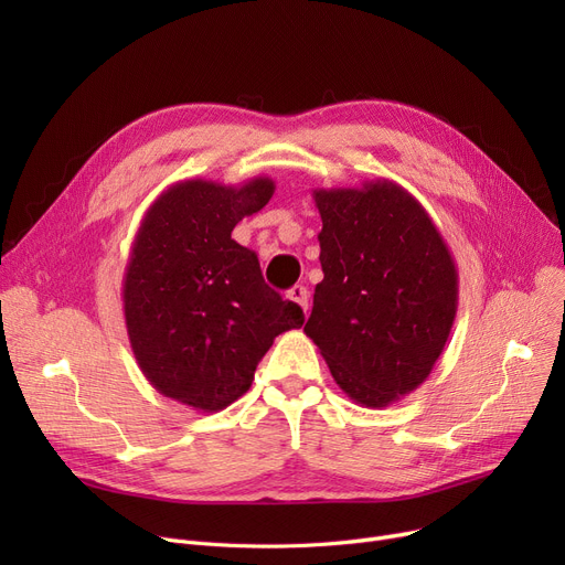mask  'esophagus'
<instances>
[{
	"mask_svg": "<svg viewBox=\"0 0 565 565\" xmlns=\"http://www.w3.org/2000/svg\"><path fill=\"white\" fill-rule=\"evenodd\" d=\"M288 298L292 300V302H298L300 307H302V311L307 313V309H309V290L305 288V286H292L290 290H288Z\"/></svg>",
	"mask_w": 565,
	"mask_h": 565,
	"instance_id": "esophagus-1",
	"label": "esophagus"
}]
</instances>
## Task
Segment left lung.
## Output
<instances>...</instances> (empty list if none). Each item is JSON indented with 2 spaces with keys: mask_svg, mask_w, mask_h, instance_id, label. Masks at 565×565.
<instances>
[{
  "mask_svg": "<svg viewBox=\"0 0 565 565\" xmlns=\"http://www.w3.org/2000/svg\"><path fill=\"white\" fill-rule=\"evenodd\" d=\"M322 281L305 334L343 394L387 407L430 375L458 311V270L426 207L387 178L316 188Z\"/></svg>",
  "mask_w": 565,
  "mask_h": 565,
  "instance_id": "left-lung-1",
  "label": "left lung"
}]
</instances>
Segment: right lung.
<instances>
[{
    "label": "right lung",
    "mask_w": 565,
    "mask_h": 565,
    "mask_svg": "<svg viewBox=\"0 0 565 565\" xmlns=\"http://www.w3.org/2000/svg\"><path fill=\"white\" fill-rule=\"evenodd\" d=\"M275 181H181L148 207L124 275L135 360L162 396L199 412L241 398L273 341L298 330L302 309L263 281L258 258L231 231L258 213Z\"/></svg>",
    "instance_id": "add662e5"
}]
</instances>
